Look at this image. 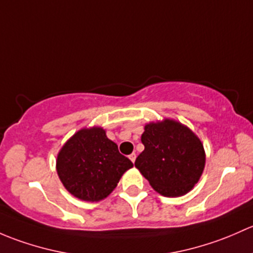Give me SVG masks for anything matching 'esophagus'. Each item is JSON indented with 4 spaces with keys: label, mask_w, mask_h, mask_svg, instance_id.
Masks as SVG:
<instances>
[{
    "label": "esophagus",
    "mask_w": 253,
    "mask_h": 253,
    "mask_svg": "<svg viewBox=\"0 0 253 253\" xmlns=\"http://www.w3.org/2000/svg\"><path fill=\"white\" fill-rule=\"evenodd\" d=\"M129 160L131 161L132 163H134V162H135V160H136V155H135V153H131V155L129 156Z\"/></svg>",
    "instance_id": "34e87169"
}]
</instances>
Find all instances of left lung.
Returning a JSON list of instances; mask_svg holds the SVG:
<instances>
[{
    "instance_id": "1",
    "label": "left lung",
    "mask_w": 253,
    "mask_h": 253,
    "mask_svg": "<svg viewBox=\"0 0 253 253\" xmlns=\"http://www.w3.org/2000/svg\"><path fill=\"white\" fill-rule=\"evenodd\" d=\"M141 142L145 150L135 167L158 194L183 196L200 180L206 163L204 145L187 126L173 119L152 122L145 126Z\"/></svg>"
}]
</instances>
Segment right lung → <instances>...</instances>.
Returning <instances> with one entry per match:
<instances>
[{"instance_id": "1", "label": "right lung", "mask_w": 253, "mask_h": 253, "mask_svg": "<svg viewBox=\"0 0 253 253\" xmlns=\"http://www.w3.org/2000/svg\"><path fill=\"white\" fill-rule=\"evenodd\" d=\"M56 163L64 187L77 199L88 202L106 199L134 166L100 126L75 132L61 148Z\"/></svg>"}]
</instances>
